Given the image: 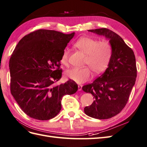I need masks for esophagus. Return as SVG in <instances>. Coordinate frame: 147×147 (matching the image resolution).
Wrapping results in <instances>:
<instances>
[{
  "label": "esophagus",
  "instance_id": "1",
  "mask_svg": "<svg viewBox=\"0 0 147 147\" xmlns=\"http://www.w3.org/2000/svg\"><path fill=\"white\" fill-rule=\"evenodd\" d=\"M82 86L81 85V84H79L78 85V90L79 91H81L82 90Z\"/></svg>",
  "mask_w": 147,
  "mask_h": 147
}]
</instances>
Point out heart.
Segmentation results:
<instances>
[{
    "label": "heart",
    "instance_id": "obj_1",
    "mask_svg": "<svg viewBox=\"0 0 147 147\" xmlns=\"http://www.w3.org/2000/svg\"><path fill=\"white\" fill-rule=\"evenodd\" d=\"M74 46L86 55L85 65H89L94 73L100 74L105 70L112 54L111 45L108 41L98 42L90 37H83L75 42ZM68 57L69 51L66 49L63 51L60 58L63 65H68ZM66 76L77 83H83L92 77V72L89 67L74 68L67 71Z\"/></svg>",
    "mask_w": 147,
    "mask_h": 147
}]
</instances>
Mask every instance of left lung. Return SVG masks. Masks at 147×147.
Returning a JSON list of instances; mask_svg holds the SVG:
<instances>
[{
    "instance_id": "1",
    "label": "left lung",
    "mask_w": 147,
    "mask_h": 147,
    "mask_svg": "<svg viewBox=\"0 0 147 147\" xmlns=\"http://www.w3.org/2000/svg\"><path fill=\"white\" fill-rule=\"evenodd\" d=\"M88 31L108 39L112 54L105 71L93 82L82 87L95 99L84 111L92 118L109 119L119 113L127 103L137 77L136 57L132 49L111 30L100 28Z\"/></svg>"
}]
</instances>
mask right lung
Returning <instances> with one entry per match:
<instances>
[{
    "instance_id": "right-lung-1",
    "label": "right lung",
    "mask_w": 147,
    "mask_h": 147,
    "mask_svg": "<svg viewBox=\"0 0 147 147\" xmlns=\"http://www.w3.org/2000/svg\"><path fill=\"white\" fill-rule=\"evenodd\" d=\"M74 34L39 29L24 36L12 53L11 94L31 118L42 121L54 118L61 110L62 97L78 90L74 81L55 84L62 75V52Z\"/></svg>"
}]
</instances>
